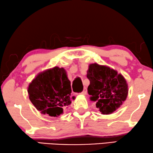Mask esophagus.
I'll return each mask as SVG.
<instances>
[{
    "label": "esophagus",
    "instance_id": "obj_1",
    "mask_svg": "<svg viewBox=\"0 0 153 153\" xmlns=\"http://www.w3.org/2000/svg\"><path fill=\"white\" fill-rule=\"evenodd\" d=\"M87 88H86V87H84V89H83V90H82V91L81 94H82V95H86V94H87Z\"/></svg>",
    "mask_w": 153,
    "mask_h": 153
}]
</instances>
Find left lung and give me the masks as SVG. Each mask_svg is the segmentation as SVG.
I'll use <instances>...</instances> for the list:
<instances>
[{
	"label": "left lung",
	"instance_id": "8db88e82",
	"mask_svg": "<svg viewBox=\"0 0 153 153\" xmlns=\"http://www.w3.org/2000/svg\"><path fill=\"white\" fill-rule=\"evenodd\" d=\"M90 100L96 102L102 114H108L120 107L128 94L127 81L122 74L106 66L96 63L89 66L87 74Z\"/></svg>",
	"mask_w": 153,
	"mask_h": 153
}]
</instances>
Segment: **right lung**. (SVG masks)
<instances>
[{
    "label": "right lung",
    "mask_w": 153,
    "mask_h": 153,
    "mask_svg": "<svg viewBox=\"0 0 153 153\" xmlns=\"http://www.w3.org/2000/svg\"><path fill=\"white\" fill-rule=\"evenodd\" d=\"M71 92L66 71L57 66L39 73L27 88L29 99L36 108L42 114L56 117L71 104Z\"/></svg>",
    "instance_id": "right-lung-1"
}]
</instances>
